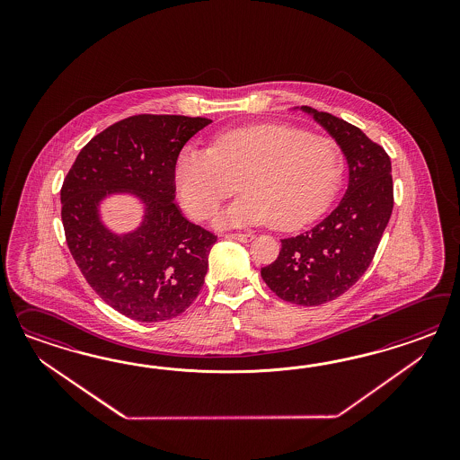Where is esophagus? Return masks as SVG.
Masks as SVG:
<instances>
[{"mask_svg": "<svg viewBox=\"0 0 460 460\" xmlns=\"http://www.w3.org/2000/svg\"><path fill=\"white\" fill-rule=\"evenodd\" d=\"M224 236L229 237V239H236V241H241V243H248V241L252 239V234H250V233H227Z\"/></svg>", "mask_w": 460, "mask_h": 460, "instance_id": "1", "label": "esophagus"}]
</instances>
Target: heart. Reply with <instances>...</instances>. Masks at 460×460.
Wrapping results in <instances>:
<instances>
[{
    "label": "heart",
    "instance_id": "obj_1",
    "mask_svg": "<svg viewBox=\"0 0 460 460\" xmlns=\"http://www.w3.org/2000/svg\"><path fill=\"white\" fill-rule=\"evenodd\" d=\"M346 160L329 137L295 126L266 123L227 129L210 148L187 145L175 160L173 181L183 208L208 219L239 189L217 226L270 223L295 231L321 217L344 179Z\"/></svg>",
    "mask_w": 460,
    "mask_h": 460
}]
</instances>
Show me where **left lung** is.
Masks as SVG:
<instances>
[{"label": "left lung", "instance_id": "left-lung-1", "mask_svg": "<svg viewBox=\"0 0 460 460\" xmlns=\"http://www.w3.org/2000/svg\"><path fill=\"white\" fill-rule=\"evenodd\" d=\"M337 141L349 165L346 195L322 223L281 239L279 258L261 268L271 292L296 305L335 300L369 268L393 210L390 156L358 126L302 108Z\"/></svg>", "mask_w": 460, "mask_h": 460}]
</instances>
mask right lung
Wrapping results in <instances>:
<instances>
[{
  "instance_id": "right-lung-1",
  "label": "right lung",
  "mask_w": 460,
  "mask_h": 460,
  "mask_svg": "<svg viewBox=\"0 0 460 460\" xmlns=\"http://www.w3.org/2000/svg\"><path fill=\"white\" fill-rule=\"evenodd\" d=\"M209 123L129 116L91 139L62 183V224L75 265L108 305L133 321H170L202 290L217 236L187 221L173 202V168L183 145ZM112 191L144 200L138 230L114 235L100 223L98 202Z\"/></svg>"
}]
</instances>
